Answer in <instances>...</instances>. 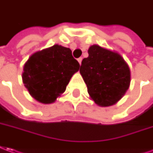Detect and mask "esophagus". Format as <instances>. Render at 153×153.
Returning a JSON list of instances; mask_svg holds the SVG:
<instances>
[{
	"instance_id": "esophagus-1",
	"label": "esophagus",
	"mask_w": 153,
	"mask_h": 153,
	"mask_svg": "<svg viewBox=\"0 0 153 153\" xmlns=\"http://www.w3.org/2000/svg\"><path fill=\"white\" fill-rule=\"evenodd\" d=\"M77 61H78L79 64L81 65V63H82V57H80V58L77 59Z\"/></svg>"
}]
</instances>
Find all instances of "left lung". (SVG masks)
<instances>
[{"instance_id": "left-lung-1", "label": "left lung", "mask_w": 153, "mask_h": 153, "mask_svg": "<svg viewBox=\"0 0 153 153\" xmlns=\"http://www.w3.org/2000/svg\"><path fill=\"white\" fill-rule=\"evenodd\" d=\"M80 73L87 87V91L97 105H114L126 93L130 86L131 72L123 56L98 45L88 49Z\"/></svg>"}]
</instances>
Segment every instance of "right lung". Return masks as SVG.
I'll list each match as a JSON object with an SVG mask.
<instances>
[{"label":"right lung","mask_w":153,"mask_h":153,"mask_svg":"<svg viewBox=\"0 0 153 153\" xmlns=\"http://www.w3.org/2000/svg\"><path fill=\"white\" fill-rule=\"evenodd\" d=\"M79 68L70 48L54 45L30 56L24 65L22 81L33 98L50 104L66 91Z\"/></svg>","instance_id":"add662e5"}]
</instances>
